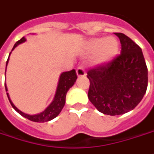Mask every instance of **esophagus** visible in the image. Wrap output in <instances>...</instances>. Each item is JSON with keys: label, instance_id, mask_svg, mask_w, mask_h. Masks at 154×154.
Masks as SVG:
<instances>
[{"label": "esophagus", "instance_id": "34e87169", "mask_svg": "<svg viewBox=\"0 0 154 154\" xmlns=\"http://www.w3.org/2000/svg\"><path fill=\"white\" fill-rule=\"evenodd\" d=\"M76 74L78 75V77H82V76H85L86 75V73L84 69L83 66H79L76 69Z\"/></svg>", "mask_w": 154, "mask_h": 154}]
</instances>
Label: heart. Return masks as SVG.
<instances>
[{
	"label": "heart",
	"instance_id": "b5f03b06",
	"mask_svg": "<svg viewBox=\"0 0 154 154\" xmlns=\"http://www.w3.org/2000/svg\"><path fill=\"white\" fill-rule=\"evenodd\" d=\"M88 51L93 54V63L97 66L110 63L119 52V43L114 37L95 38L88 43Z\"/></svg>",
	"mask_w": 154,
	"mask_h": 154
}]
</instances>
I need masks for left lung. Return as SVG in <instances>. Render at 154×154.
Wrapping results in <instances>:
<instances>
[{
    "mask_svg": "<svg viewBox=\"0 0 154 154\" xmlns=\"http://www.w3.org/2000/svg\"><path fill=\"white\" fill-rule=\"evenodd\" d=\"M115 34L122 44L121 54L87 73L88 98L100 112L110 116L133 110L148 87V68L141 48L123 33Z\"/></svg>",
    "mask_w": 154,
    "mask_h": 154,
    "instance_id": "left-lung-1",
    "label": "left lung"
}]
</instances>
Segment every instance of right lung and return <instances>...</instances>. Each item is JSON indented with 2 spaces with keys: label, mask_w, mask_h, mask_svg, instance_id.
Wrapping results in <instances>:
<instances>
[{
  "label": "right lung",
  "mask_w": 154,
  "mask_h": 154,
  "mask_svg": "<svg viewBox=\"0 0 154 154\" xmlns=\"http://www.w3.org/2000/svg\"><path fill=\"white\" fill-rule=\"evenodd\" d=\"M25 41H26V38L23 37L22 38H21L19 41H17V43H15L12 50H14L15 48L18 46L20 43H24ZM11 54V52L10 53V54ZM10 54H9L8 59L6 61V70L7 63H8V61H9V58H10ZM76 79H77V75H76V72H75V69L62 73L59 76V83H58L57 90H56V92H55L54 98L53 100V101L51 102L50 105L44 111L40 112L38 114H35V115H29V114H26V113H24V112L20 111L19 109H17L15 106L14 104L12 103V101L11 100L10 97H9V94L6 93V95H7V97H8V100L10 101L11 106L14 108L15 111H17L20 115L24 116L25 118H27L28 120H30L32 122H49L51 120L55 118L60 113V111H62V109L64 106V104H65V98H66L67 92L69 90V88H71L74 85ZM5 88H6V91H7V87H6V84H5Z\"/></svg>",
  "instance_id": "right-lung-1"
}]
</instances>
